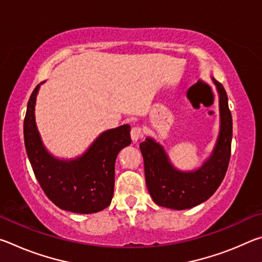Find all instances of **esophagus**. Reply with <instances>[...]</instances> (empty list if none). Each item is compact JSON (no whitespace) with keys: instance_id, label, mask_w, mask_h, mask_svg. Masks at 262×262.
I'll return each instance as SVG.
<instances>
[{"instance_id":"obj_1","label":"esophagus","mask_w":262,"mask_h":262,"mask_svg":"<svg viewBox=\"0 0 262 262\" xmlns=\"http://www.w3.org/2000/svg\"><path fill=\"white\" fill-rule=\"evenodd\" d=\"M142 136V129L140 127H133L132 130H130V137L134 143H136L137 141H139L140 137Z\"/></svg>"}]
</instances>
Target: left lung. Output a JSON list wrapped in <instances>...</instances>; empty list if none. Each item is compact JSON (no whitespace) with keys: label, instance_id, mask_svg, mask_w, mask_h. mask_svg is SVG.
<instances>
[{"label":"left lung","instance_id":"obj_1","mask_svg":"<svg viewBox=\"0 0 262 262\" xmlns=\"http://www.w3.org/2000/svg\"><path fill=\"white\" fill-rule=\"evenodd\" d=\"M220 101V133L210 156L193 171L174 167L165 149L152 137L140 144L144 161L145 184L158 206L176 210L189 209L207 201L227 173L232 140V117L223 85L211 77Z\"/></svg>","mask_w":262,"mask_h":262}]
</instances>
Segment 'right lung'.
Listing matches in <instances>:
<instances>
[{"label":"right lung","instance_id":"obj_1","mask_svg":"<svg viewBox=\"0 0 262 262\" xmlns=\"http://www.w3.org/2000/svg\"><path fill=\"white\" fill-rule=\"evenodd\" d=\"M43 83V82H42ZM38 84L24 119V143L35 178L47 198L62 210L92 214L110 206L114 192V165L119 151L132 143L129 125L101 133L86 151L60 159L48 151L35 122Z\"/></svg>","mask_w":262,"mask_h":262}]
</instances>
